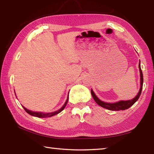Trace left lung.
Masks as SVG:
<instances>
[{"instance_id":"8db88e82","label":"left lung","mask_w":154,"mask_h":154,"mask_svg":"<svg viewBox=\"0 0 154 154\" xmlns=\"http://www.w3.org/2000/svg\"><path fill=\"white\" fill-rule=\"evenodd\" d=\"M139 68H140V89L139 91L138 94H137V95L133 99L129 100H125V101L121 100V101H119V102L114 103H104V102H103L102 100H100L98 99L97 97L95 95V94L94 93L93 91L91 90V94H92L93 98L94 100V101H95V102L98 104H99V106L104 108V109L110 110H114V111L115 110H116V111L117 110H124L126 109H129L130 106H132L133 104L138 100L140 94H141V93H142L143 79L142 71L141 69V67H140V62L139 63Z\"/></svg>"}]
</instances>
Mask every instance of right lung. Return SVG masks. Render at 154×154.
<instances>
[{
    "mask_svg": "<svg viewBox=\"0 0 154 154\" xmlns=\"http://www.w3.org/2000/svg\"><path fill=\"white\" fill-rule=\"evenodd\" d=\"M68 99H69V95L67 99L66 102L64 104V105L62 106L60 110H58L57 111H55V112H50V113H43V112H33V111H31V110H29L27 109H26L25 107L23 106L24 108V109L26 110V112L27 113H28L29 114H30L32 116H36V117H39V118H47V117H51V116H53L54 115H56V114H59L60 112H61L62 110H63L65 107L66 106L67 102H68Z\"/></svg>",
    "mask_w": 154,
    "mask_h": 154,
    "instance_id": "right-lung-1",
    "label": "right lung"
}]
</instances>
